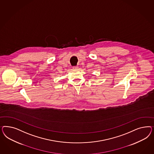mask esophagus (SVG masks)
<instances>
[{"label": "esophagus", "mask_w": 154, "mask_h": 154, "mask_svg": "<svg viewBox=\"0 0 154 154\" xmlns=\"http://www.w3.org/2000/svg\"><path fill=\"white\" fill-rule=\"evenodd\" d=\"M79 68V66H75L73 67V69H77Z\"/></svg>", "instance_id": "esophagus-1"}]
</instances>
